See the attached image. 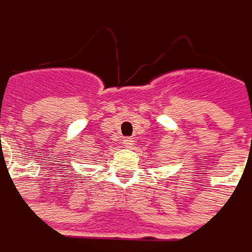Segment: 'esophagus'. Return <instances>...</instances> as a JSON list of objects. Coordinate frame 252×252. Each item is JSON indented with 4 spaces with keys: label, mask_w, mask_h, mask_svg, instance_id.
I'll return each instance as SVG.
<instances>
[{
    "label": "esophagus",
    "mask_w": 252,
    "mask_h": 252,
    "mask_svg": "<svg viewBox=\"0 0 252 252\" xmlns=\"http://www.w3.org/2000/svg\"><path fill=\"white\" fill-rule=\"evenodd\" d=\"M123 144H125V147L130 148V147L133 145V139H132V138H125V139H123Z\"/></svg>",
    "instance_id": "obj_1"
}]
</instances>
